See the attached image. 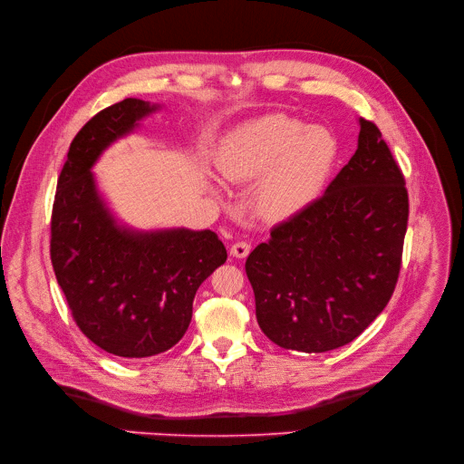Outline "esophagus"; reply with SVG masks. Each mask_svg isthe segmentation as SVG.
I'll use <instances>...</instances> for the list:
<instances>
[{
  "instance_id": "34e87169",
  "label": "esophagus",
  "mask_w": 464,
  "mask_h": 464,
  "mask_svg": "<svg viewBox=\"0 0 464 464\" xmlns=\"http://www.w3.org/2000/svg\"><path fill=\"white\" fill-rule=\"evenodd\" d=\"M249 251H251V244H247V241H237V244L230 247V255L236 258H246Z\"/></svg>"
}]
</instances>
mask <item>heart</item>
Segmentation results:
<instances>
[{
	"label": "heart",
	"instance_id": "b5f03b06",
	"mask_svg": "<svg viewBox=\"0 0 464 464\" xmlns=\"http://www.w3.org/2000/svg\"><path fill=\"white\" fill-rule=\"evenodd\" d=\"M340 157L328 128L270 113L234 128L220 143L218 169L232 183H255L256 213L277 223L310 206Z\"/></svg>",
	"mask_w": 464,
	"mask_h": 464
}]
</instances>
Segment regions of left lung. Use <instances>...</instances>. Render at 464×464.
Listing matches in <instances>:
<instances>
[{"label":"left lung","instance_id":"1","mask_svg":"<svg viewBox=\"0 0 464 464\" xmlns=\"http://www.w3.org/2000/svg\"><path fill=\"white\" fill-rule=\"evenodd\" d=\"M359 124V147L324 194L247 256L258 326L283 349L324 353L353 342L399 281L406 181L380 128Z\"/></svg>","mask_w":464,"mask_h":464}]
</instances>
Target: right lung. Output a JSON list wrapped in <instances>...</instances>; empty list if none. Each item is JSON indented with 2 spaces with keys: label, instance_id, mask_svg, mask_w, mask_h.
I'll return each instance as SVG.
<instances>
[{
  "label": "right lung",
  "instance_id": "1",
  "mask_svg": "<svg viewBox=\"0 0 464 464\" xmlns=\"http://www.w3.org/2000/svg\"><path fill=\"white\" fill-rule=\"evenodd\" d=\"M159 107L126 98L79 130L51 218L53 268L77 326L124 359L159 355L178 343L190 324L198 286L227 262L215 232L126 228L98 192L92 166L100 154Z\"/></svg>",
  "mask_w": 464,
  "mask_h": 464
}]
</instances>
